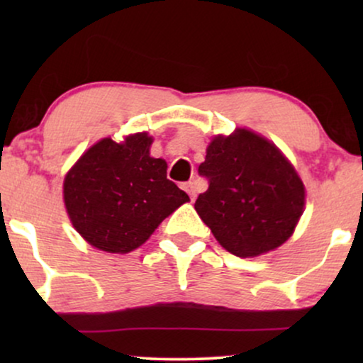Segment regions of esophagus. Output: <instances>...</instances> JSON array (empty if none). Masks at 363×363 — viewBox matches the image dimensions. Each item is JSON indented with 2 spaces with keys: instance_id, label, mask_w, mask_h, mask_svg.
I'll return each instance as SVG.
<instances>
[{
  "instance_id": "34e87169",
  "label": "esophagus",
  "mask_w": 363,
  "mask_h": 363,
  "mask_svg": "<svg viewBox=\"0 0 363 363\" xmlns=\"http://www.w3.org/2000/svg\"><path fill=\"white\" fill-rule=\"evenodd\" d=\"M183 188H185V191L188 193V195H190V200L195 201V198H196V186H195V183H193V182L185 183V185H183Z\"/></svg>"
}]
</instances>
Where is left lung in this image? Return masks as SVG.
<instances>
[{
    "mask_svg": "<svg viewBox=\"0 0 363 363\" xmlns=\"http://www.w3.org/2000/svg\"><path fill=\"white\" fill-rule=\"evenodd\" d=\"M198 173L208 180V190L195 210L231 255L259 256L294 233L304 211V183L264 137L246 128L215 137Z\"/></svg>",
    "mask_w": 363,
    "mask_h": 363,
    "instance_id": "8db88e82",
    "label": "left lung"
}]
</instances>
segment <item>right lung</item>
Wrapping results in <instances>:
<instances>
[{
	"label": "right lung",
	"mask_w": 363,
	"mask_h": 363,
	"mask_svg": "<svg viewBox=\"0 0 363 363\" xmlns=\"http://www.w3.org/2000/svg\"><path fill=\"white\" fill-rule=\"evenodd\" d=\"M153 138H102L64 178V205L76 231L97 250L125 255L190 198L167 178V162L150 157Z\"/></svg>",
	"instance_id": "add662e5"
}]
</instances>
